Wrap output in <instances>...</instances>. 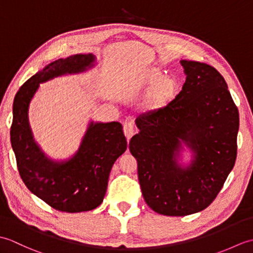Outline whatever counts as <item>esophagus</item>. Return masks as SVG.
Wrapping results in <instances>:
<instances>
[{"label": "esophagus", "mask_w": 253, "mask_h": 253, "mask_svg": "<svg viewBox=\"0 0 253 253\" xmlns=\"http://www.w3.org/2000/svg\"><path fill=\"white\" fill-rule=\"evenodd\" d=\"M133 132H135V129H133V125L129 122H126L124 124V135L126 136L127 140H129V139L133 136Z\"/></svg>", "instance_id": "1"}]
</instances>
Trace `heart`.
<instances>
[{
	"mask_svg": "<svg viewBox=\"0 0 253 253\" xmlns=\"http://www.w3.org/2000/svg\"><path fill=\"white\" fill-rule=\"evenodd\" d=\"M149 85L151 88L143 102L144 109L149 111L163 109L175 98L178 88L176 78L164 75L159 68H150L144 72L136 84V88L143 89Z\"/></svg>",
	"mask_w": 253,
	"mask_h": 253,
	"instance_id": "heart-1",
	"label": "heart"
}]
</instances>
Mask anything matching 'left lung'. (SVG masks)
<instances>
[{"label": "left lung", "mask_w": 253, "mask_h": 253, "mask_svg": "<svg viewBox=\"0 0 253 253\" xmlns=\"http://www.w3.org/2000/svg\"><path fill=\"white\" fill-rule=\"evenodd\" d=\"M186 82L163 109L136 118L130 139L144 201L154 212L185 216L216 198L237 157L239 113L227 84L206 63L180 61ZM193 152L187 167L178 163L182 144Z\"/></svg>", "instance_id": "8db88e82"}]
</instances>
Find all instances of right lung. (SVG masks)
<instances>
[{"label": "right lung", "instance_id": "right-lung-1", "mask_svg": "<svg viewBox=\"0 0 253 253\" xmlns=\"http://www.w3.org/2000/svg\"><path fill=\"white\" fill-rule=\"evenodd\" d=\"M93 54H76L46 65L21 85L13 103L10 142L27 188L57 211L78 213L98 208L105 196L113 164L126 151L118 122H90L78 151L66 161H53L41 151L29 125V104L40 84L93 67Z\"/></svg>", "mask_w": 253, "mask_h": 253}]
</instances>
